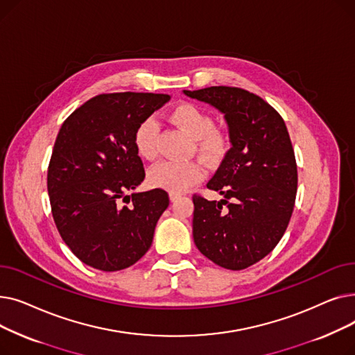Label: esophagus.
<instances>
[{
    "label": "esophagus",
    "mask_w": 355,
    "mask_h": 355,
    "mask_svg": "<svg viewBox=\"0 0 355 355\" xmlns=\"http://www.w3.org/2000/svg\"><path fill=\"white\" fill-rule=\"evenodd\" d=\"M180 197H181V193L170 191V198H171V201H174V200H177V198H180Z\"/></svg>",
    "instance_id": "esophagus-1"
}]
</instances>
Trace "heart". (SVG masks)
I'll list each match as a JSON object with an SVG mask.
<instances>
[{
	"label": "heart",
	"mask_w": 355,
	"mask_h": 355,
	"mask_svg": "<svg viewBox=\"0 0 355 355\" xmlns=\"http://www.w3.org/2000/svg\"><path fill=\"white\" fill-rule=\"evenodd\" d=\"M170 121L193 138L198 157L206 161H217L227 151L229 139L223 130L214 126V119L206 110L194 103L175 106ZM159 126L155 119L146 118L135 129L134 144L137 153L146 161L158 157ZM202 177L201 166L196 161H162L149 171V182L174 193H182Z\"/></svg>",
	"instance_id": "obj_1"
}]
</instances>
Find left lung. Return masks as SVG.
<instances>
[{
    "label": "left lung",
    "instance_id": "1",
    "mask_svg": "<svg viewBox=\"0 0 355 355\" xmlns=\"http://www.w3.org/2000/svg\"><path fill=\"white\" fill-rule=\"evenodd\" d=\"M184 95L218 109L232 142L207 182L223 200L193 196L194 243L221 268L246 269L275 249L293 211L297 170L286 125L268 102L245 89L211 86Z\"/></svg>",
    "mask_w": 355,
    "mask_h": 355
}]
</instances>
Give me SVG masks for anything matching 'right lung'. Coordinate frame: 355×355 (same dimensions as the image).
Instances as JSON below:
<instances>
[{"mask_svg": "<svg viewBox=\"0 0 355 355\" xmlns=\"http://www.w3.org/2000/svg\"><path fill=\"white\" fill-rule=\"evenodd\" d=\"M170 99L162 93L98 95L59 130L47 171L51 213L64 243L87 266L122 270L151 248L170 198L161 189L126 193L145 178L135 129Z\"/></svg>", "mask_w": 355, "mask_h": 355, "instance_id": "1", "label": "right lung"}]
</instances>
